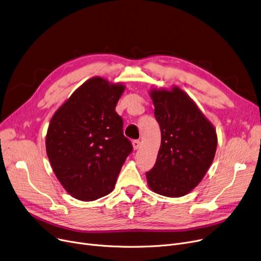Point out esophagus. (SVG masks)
Returning <instances> with one entry per match:
<instances>
[{
	"label": "esophagus",
	"mask_w": 261,
	"mask_h": 261,
	"mask_svg": "<svg viewBox=\"0 0 261 261\" xmlns=\"http://www.w3.org/2000/svg\"><path fill=\"white\" fill-rule=\"evenodd\" d=\"M132 146L134 148V150H138L140 147H141V142L139 140H134L132 142Z\"/></svg>",
	"instance_id": "34e87169"
}]
</instances>
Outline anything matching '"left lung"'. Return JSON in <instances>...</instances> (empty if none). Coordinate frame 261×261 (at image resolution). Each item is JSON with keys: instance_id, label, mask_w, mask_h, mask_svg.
<instances>
[{"instance_id": "obj_1", "label": "left lung", "mask_w": 261, "mask_h": 261, "mask_svg": "<svg viewBox=\"0 0 261 261\" xmlns=\"http://www.w3.org/2000/svg\"><path fill=\"white\" fill-rule=\"evenodd\" d=\"M161 129V147L153 168L146 172L154 193L179 198L190 193L207 172L217 149L213 123L179 87L150 91Z\"/></svg>"}]
</instances>
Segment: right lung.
<instances>
[{"label":"right lung","instance_id":"1","mask_svg":"<svg viewBox=\"0 0 261 261\" xmlns=\"http://www.w3.org/2000/svg\"><path fill=\"white\" fill-rule=\"evenodd\" d=\"M122 84L93 77L53 115L45 146L53 171L75 199L94 201L113 190L130 141L122 133L115 107Z\"/></svg>","mask_w":261,"mask_h":261}]
</instances>
